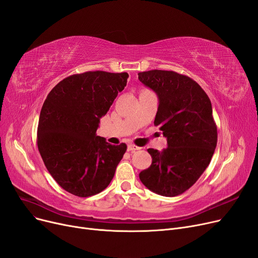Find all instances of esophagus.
<instances>
[{
  "label": "esophagus",
  "instance_id": "1",
  "mask_svg": "<svg viewBox=\"0 0 258 258\" xmlns=\"http://www.w3.org/2000/svg\"><path fill=\"white\" fill-rule=\"evenodd\" d=\"M141 148L140 147H137V145H135V144H128L127 145V150L128 151H131V152H134V151H138V150H140Z\"/></svg>",
  "mask_w": 258,
  "mask_h": 258
}]
</instances>
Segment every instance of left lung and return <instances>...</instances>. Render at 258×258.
Segmentation results:
<instances>
[{"label": "left lung", "mask_w": 258, "mask_h": 258, "mask_svg": "<svg viewBox=\"0 0 258 258\" xmlns=\"http://www.w3.org/2000/svg\"><path fill=\"white\" fill-rule=\"evenodd\" d=\"M138 79L158 96L154 124L167 141L161 152L148 150L152 164L139 178L156 194L180 195L198 180L216 149L217 127L211 101L197 82L173 71L143 72Z\"/></svg>", "instance_id": "1"}]
</instances>
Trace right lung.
I'll return each instance as SVG.
<instances>
[{
  "label": "right lung",
  "mask_w": 258,
  "mask_h": 258,
  "mask_svg": "<svg viewBox=\"0 0 258 258\" xmlns=\"http://www.w3.org/2000/svg\"><path fill=\"white\" fill-rule=\"evenodd\" d=\"M127 78V73L100 71L73 75L55 85L43 103L38 149L49 174L73 195L102 192L126 152L125 143L111 145L96 132Z\"/></svg>",
  "instance_id": "1"
}]
</instances>
